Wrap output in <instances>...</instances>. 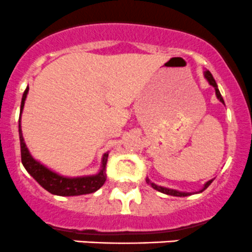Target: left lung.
Here are the masks:
<instances>
[{
  "instance_id": "obj_1",
  "label": "left lung",
  "mask_w": 252,
  "mask_h": 252,
  "mask_svg": "<svg viewBox=\"0 0 252 252\" xmlns=\"http://www.w3.org/2000/svg\"><path fill=\"white\" fill-rule=\"evenodd\" d=\"M203 76H205V78L207 79V82H208V83H210V86L213 87L214 91H216V96H217V99H218V100L220 101L221 104H224V100H223V98H221L220 92H219L218 86H217L216 81H214V78H213V76H212L211 72H210V71H205V72H203ZM213 180H214V179H212V180L207 181V183H206L205 185H203V188L201 189V190L196 191V192H185V191H179V190H175V189H169V188H164V186H159V185H157V184L152 183V181L149 180L148 178L146 179V183L148 184V185H151L152 188L154 189V190L159 191V192H161V193H165V195L176 196V197H186V196H190V195H195V193H201V192H203V191H205L206 189H207L208 186L211 185L212 181H213Z\"/></svg>"
}]
</instances>
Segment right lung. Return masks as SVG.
<instances>
[{"label":"right lung","mask_w":252,"mask_h":252,"mask_svg":"<svg viewBox=\"0 0 252 252\" xmlns=\"http://www.w3.org/2000/svg\"><path fill=\"white\" fill-rule=\"evenodd\" d=\"M29 92V87L24 91L23 96H22L21 103V113H19V141H21V156H22V164L26 168V170L33 176L34 180L44 188L45 190L49 191L52 195L57 196H81L88 195L98 191L104 183L106 181V161H108L109 152L104 153L101 158L100 169L94 175L87 176H77V178H68L57 174L56 171L51 170L40 161L33 158V156L29 152L26 142H24L23 133H22V125L21 118L23 113L24 103H26L27 94Z\"/></svg>","instance_id":"obj_1"}]
</instances>
